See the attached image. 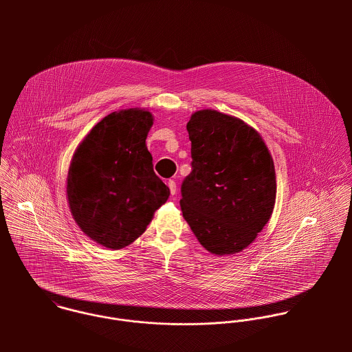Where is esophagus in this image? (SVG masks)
I'll return each instance as SVG.
<instances>
[{
    "label": "esophagus",
    "instance_id": "obj_1",
    "mask_svg": "<svg viewBox=\"0 0 352 352\" xmlns=\"http://www.w3.org/2000/svg\"><path fill=\"white\" fill-rule=\"evenodd\" d=\"M168 187H169V190H170V194L175 195V194H176V182H175V180H169V182H168Z\"/></svg>",
    "mask_w": 352,
    "mask_h": 352
}]
</instances>
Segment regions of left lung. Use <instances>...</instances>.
Returning <instances> with one entry per match:
<instances>
[{"label": "left lung", "instance_id": "1", "mask_svg": "<svg viewBox=\"0 0 352 352\" xmlns=\"http://www.w3.org/2000/svg\"><path fill=\"white\" fill-rule=\"evenodd\" d=\"M187 131L192 170L182 184L183 217L207 251L239 253L272 215V157L254 129L214 109L192 113Z\"/></svg>", "mask_w": 352, "mask_h": 352}]
</instances>
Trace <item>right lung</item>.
<instances>
[{
	"instance_id": "1",
	"label": "right lung",
	"mask_w": 352,
	"mask_h": 352,
	"mask_svg": "<svg viewBox=\"0 0 352 352\" xmlns=\"http://www.w3.org/2000/svg\"><path fill=\"white\" fill-rule=\"evenodd\" d=\"M153 115L130 108L102 118L78 145L67 173V201L80 229L109 250L135 241L169 188L153 170L146 137Z\"/></svg>"
}]
</instances>
